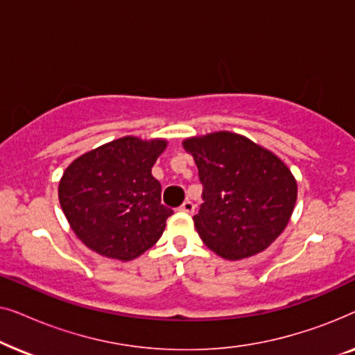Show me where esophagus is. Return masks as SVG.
Masks as SVG:
<instances>
[{
    "mask_svg": "<svg viewBox=\"0 0 355 355\" xmlns=\"http://www.w3.org/2000/svg\"><path fill=\"white\" fill-rule=\"evenodd\" d=\"M193 210H196V205H193V203H192L191 200H186V202L182 203L181 207H179V211H182V213H189V215H192Z\"/></svg>",
    "mask_w": 355,
    "mask_h": 355,
    "instance_id": "1",
    "label": "esophagus"
}]
</instances>
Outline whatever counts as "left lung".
Returning <instances> with one entry per match:
<instances>
[{
	"mask_svg": "<svg viewBox=\"0 0 355 355\" xmlns=\"http://www.w3.org/2000/svg\"><path fill=\"white\" fill-rule=\"evenodd\" d=\"M203 184L193 226L203 244L225 260H242L273 244L297 200V181L283 159L241 134L189 137Z\"/></svg>",
	"mask_w": 355,
	"mask_h": 355,
	"instance_id": "8db88e82",
	"label": "left lung"
}]
</instances>
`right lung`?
<instances>
[{
	"mask_svg": "<svg viewBox=\"0 0 355 355\" xmlns=\"http://www.w3.org/2000/svg\"><path fill=\"white\" fill-rule=\"evenodd\" d=\"M168 147L164 139L134 135L111 140L76 158L58 187L74 234L96 254L130 261L157 244L171 208L152 168Z\"/></svg>",
	"mask_w": 355,
	"mask_h": 355,
	"instance_id": "1",
	"label": "right lung"
}]
</instances>
